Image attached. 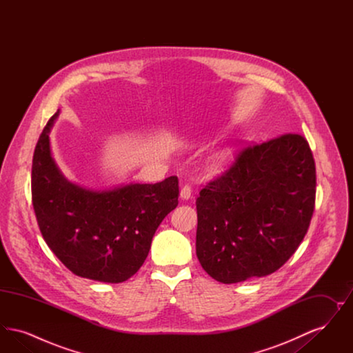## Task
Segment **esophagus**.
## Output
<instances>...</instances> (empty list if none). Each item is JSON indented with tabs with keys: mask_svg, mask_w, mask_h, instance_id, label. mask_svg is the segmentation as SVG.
<instances>
[{
	"mask_svg": "<svg viewBox=\"0 0 353 353\" xmlns=\"http://www.w3.org/2000/svg\"><path fill=\"white\" fill-rule=\"evenodd\" d=\"M190 196H192V188H190L189 185H184V186L181 188V190H180V197H181L183 200H189Z\"/></svg>",
	"mask_w": 353,
	"mask_h": 353,
	"instance_id": "obj_1",
	"label": "esophagus"
}]
</instances>
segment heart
Returning <instances> with one entry per match:
<instances>
[{
    "instance_id": "1",
    "label": "heart",
    "mask_w": 353,
    "mask_h": 353,
    "mask_svg": "<svg viewBox=\"0 0 353 353\" xmlns=\"http://www.w3.org/2000/svg\"><path fill=\"white\" fill-rule=\"evenodd\" d=\"M229 159H230V153H229V152H219V153L213 157V160L210 161V168H212L213 172H219V170H222V169L226 167V164H228Z\"/></svg>"
}]
</instances>
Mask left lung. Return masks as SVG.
I'll return each mask as SVG.
<instances>
[{
	"label": "left lung",
	"instance_id": "8db88e82",
	"mask_svg": "<svg viewBox=\"0 0 353 353\" xmlns=\"http://www.w3.org/2000/svg\"><path fill=\"white\" fill-rule=\"evenodd\" d=\"M315 194V160L304 136L248 145L196 200L202 269L226 285L281 269L307 234Z\"/></svg>",
	"mask_w": 353,
	"mask_h": 353
}]
</instances>
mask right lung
I'll return each mask as SVG.
<instances>
[{"label":"right lung","mask_w":353,"mask_h":353,"mask_svg":"<svg viewBox=\"0 0 353 353\" xmlns=\"http://www.w3.org/2000/svg\"><path fill=\"white\" fill-rule=\"evenodd\" d=\"M55 112L38 139L32 201L51 252L72 274L107 283L130 279L143 266L161 221L179 205V179L90 190L66 180L51 157Z\"/></svg>","instance_id":"right-lung-1"}]
</instances>
